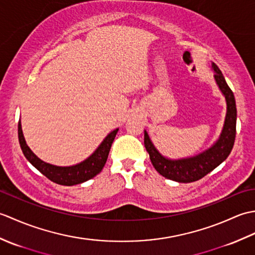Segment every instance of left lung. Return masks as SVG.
Instances as JSON below:
<instances>
[{"instance_id": "8db88e82", "label": "left lung", "mask_w": 255, "mask_h": 255, "mask_svg": "<svg viewBox=\"0 0 255 255\" xmlns=\"http://www.w3.org/2000/svg\"><path fill=\"white\" fill-rule=\"evenodd\" d=\"M215 71L216 83L219 86L227 103V114L224 128L220 136L211 147L195 156L180 160H171L162 155L155 149L153 143L144 130V147L150 155L151 163L162 176L180 183H191L198 181L216 169L228 158L236 139L237 107L235 95L227 84L223 73L215 63L211 64Z\"/></svg>"}]
</instances>
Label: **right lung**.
Listing matches in <instances>:
<instances>
[{"label": "right lung", "instance_id": "1", "mask_svg": "<svg viewBox=\"0 0 255 255\" xmlns=\"http://www.w3.org/2000/svg\"><path fill=\"white\" fill-rule=\"evenodd\" d=\"M117 131L118 129H115L111 133H108L107 137L100 144V147L94 151V153L81 163L72 166H57L40 160L29 149L28 145L26 144L23 131H21L20 121L18 122V140L25 158L50 181L66 186L81 184L99 174L106 163L108 153H110L112 143L116 137Z\"/></svg>", "mask_w": 255, "mask_h": 255}]
</instances>
